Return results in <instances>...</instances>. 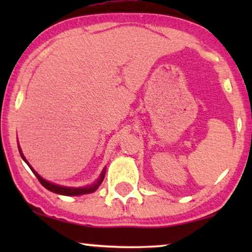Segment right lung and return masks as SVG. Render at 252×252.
<instances>
[{"label": "right lung", "mask_w": 252, "mask_h": 252, "mask_svg": "<svg viewBox=\"0 0 252 252\" xmlns=\"http://www.w3.org/2000/svg\"><path fill=\"white\" fill-rule=\"evenodd\" d=\"M19 153H20V156H22L23 159L25 160L26 163H27V160L25 159V157H24V155L22 154V150H20V148H19ZM27 165H29V166L31 167V165H30L29 163H27ZM31 170L33 171V173L35 174V177L37 178V180L40 181V184L42 185L44 188H47L48 190H50V191H53V192H56V194H60V195H66V196H78V195L89 194V192L95 191L96 189L98 188V186L102 184L103 179H104V175H105V170H104V171L102 172L101 177H99L98 180L96 181L94 185H92V186H87V187H82V188H68V187H62V186H57V185L51 184V182H49V181H46V180H44V179L41 178L40 175L37 174L36 172L34 171L32 167H31Z\"/></svg>", "instance_id": "add662e5"}]
</instances>
